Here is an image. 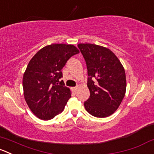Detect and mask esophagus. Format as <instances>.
<instances>
[{
    "label": "esophagus",
    "instance_id": "34e87169",
    "mask_svg": "<svg viewBox=\"0 0 154 154\" xmlns=\"http://www.w3.org/2000/svg\"><path fill=\"white\" fill-rule=\"evenodd\" d=\"M77 89H78V87H77V86H76V87H74V88H73V89H74V92H77Z\"/></svg>",
    "mask_w": 154,
    "mask_h": 154
}]
</instances>
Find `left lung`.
Here are the masks:
<instances>
[{"label":"left lung","mask_w":154,"mask_h":154,"mask_svg":"<svg viewBox=\"0 0 154 154\" xmlns=\"http://www.w3.org/2000/svg\"><path fill=\"white\" fill-rule=\"evenodd\" d=\"M87 68L90 95L84 102L86 111L95 117H107L121 104L126 89V73L118 58L109 49L80 44Z\"/></svg>","instance_id":"8db88e82"}]
</instances>
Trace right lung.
<instances>
[{
	"mask_svg": "<svg viewBox=\"0 0 154 154\" xmlns=\"http://www.w3.org/2000/svg\"><path fill=\"white\" fill-rule=\"evenodd\" d=\"M79 50L74 45L55 44L40 50L31 59L22 79L24 96L36 117L44 120L54 118L71 98L65 86L62 69Z\"/></svg>",
	"mask_w": 154,
	"mask_h": 154,
	"instance_id": "add662e5",
	"label": "right lung"
}]
</instances>
